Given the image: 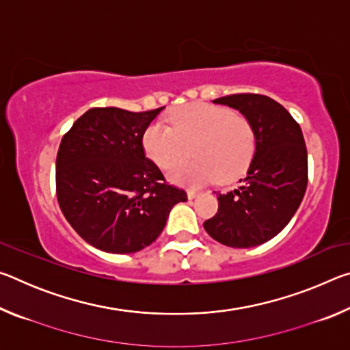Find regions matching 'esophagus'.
<instances>
[{
  "mask_svg": "<svg viewBox=\"0 0 350 350\" xmlns=\"http://www.w3.org/2000/svg\"><path fill=\"white\" fill-rule=\"evenodd\" d=\"M198 191H196V189H188V191H187V196H188V199H194V198H196L198 196Z\"/></svg>",
  "mask_w": 350,
  "mask_h": 350,
  "instance_id": "obj_1",
  "label": "esophagus"
}]
</instances>
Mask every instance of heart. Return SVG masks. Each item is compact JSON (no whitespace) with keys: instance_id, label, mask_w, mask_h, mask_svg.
<instances>
[{"instance_id":"obj_1","label":"heart","mask_w":350,"mask_h":350,"mask_svg":"<svg viewBox=\"0 0 350 350\" xmlns=\"http://www.w3.org/2000/svg\"><path fill=\"white\" fill-rule=\"evenodd\" d=\"M142 146L159 168L168 170L192 151L195 161L170 170V179L182 185L230 182L248 168L256 152V129L250 118L224 106L191 103L168 117V126L151 123Z\"/></svg>"}]
</instances>
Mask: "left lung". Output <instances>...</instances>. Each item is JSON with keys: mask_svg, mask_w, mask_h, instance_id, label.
I'll use <instances>...</instances> for the list:
<instances>
[{"mask_svg": "<svg viewBox=\"0 0 350 350\" xmlns=\"http://www.w3.org/2000/svg\"><path fill=\"white\" fill-rule=\"evenodd\" d=\"M239 109L256 129V152L239 187L217 193L219 208L204 222L224 245L256 247L290 222L307 188V148L290 112L260 94H233L213 100Z\"/></svg>", "mask_w": 350, "mask_h": 350, "instance_id": "8db88e82", "label": "left lung"}]
</instances>
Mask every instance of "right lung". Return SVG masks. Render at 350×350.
I'll list each match as a JSON object with an SVG mask.
<instances>
[{
  "instance_id": "right-lung-1",
  "label": "right lung",
  "mask_w": 350,
  "mask_h": 350,
  "mask_svg": "<svg viewBox=\"0 0 350 350\" xmlns=\"http://www.w3.org/2000/svg\"><path fill=\"white\" fill-rule=\"evenodd\" d=\"M163 109L92 108L63 135L57 154L58 205L88 244L135 253L152 244L185 189L145 157L142 135Z\"/></svg>"
}]
</instances>
